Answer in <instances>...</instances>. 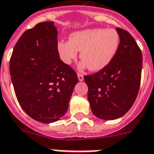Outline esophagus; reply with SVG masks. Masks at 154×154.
<instances>
[{
    "mask_svg": "<svg viewBox=\"0 0 154 154\" xmlns=\"http://www.w3.org/2000/svg\"><path fill=\"white\" fill-rule=\"evenodd\" d=\"M77 77H78V80H79V81H83L84 80L83 74L80 73V72H78V73H77Z\"/></svg>",
    "mask_w": 154,
    "mask_h": 154,
    "instance_id": "esophagus-1",
    "label": "esophagus"
}]
</instances>
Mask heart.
<instances>
[{
    "label": "heart",
    "mask_w": 154,
    "mask_h": 154,
    "mask_svg": "<svg viewBox=\"0 0 154 154\" xmlns=\"http://www.w3.org/2000/svg\"><path fill=\"white\" fill-rule=\"evenodd\" d=\"M119 45V36L114 29H89L74 32L69 41H59L57 50L61 59L70 64L81 51V67L99 71L106 67L113 59Z\"/></svg>",
    "instance_id": "obj_1"
}]
</instances>
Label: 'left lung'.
<instances>
[{"label": "left lung", "mask_w": 154, "mask_h": 154, "mask_svg": "<svg viewBox=\"0 0 154 154\" xmlns=\"http://www.w3.org/2000/svg\"><path fill=\"white\" fill-rule=\"evenodd\" d=\"M119 34V48L106 67L84 76L88 87L87 98L95 116L116 119L131 108L139 92L142 72V52L134 38L124 29Z\"/></svg>", "instance_id": "left-lung-1"}]
</instances>
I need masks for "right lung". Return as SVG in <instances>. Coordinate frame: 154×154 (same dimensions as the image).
Listing matches in <instances>:
<instances>
[{
	"label": "right lung",
	"instance_id": "1",
	"mask_svg": "<svg viewBox=\"0 0 154 154\" xmlns=\"http://www.w3.org/2000/svg\"><path fill=\"white\" fill-rule=\"evenodd\" d=\"M54 22L38 23L19 38L10 59V74L19 103L38 122L57 121L67 112L78 82L60 59Z\"/></svg>",
	"mask_w": 154,
	"mask_h": 154
}]
</instances>
